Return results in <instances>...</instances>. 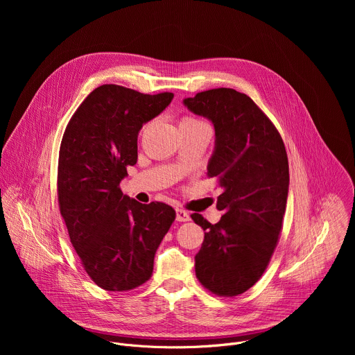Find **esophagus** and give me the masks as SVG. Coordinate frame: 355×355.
I'll use <instances>...</instances> for the list:
<instances>
[{
	"instance_id": "1",
	"label": "esophagus",
	"mask_w": 355,
	"mask_h": 355,
	"mask_svg": "<svg viewBox=\"0 0 355 355\" xmlns=\"http://www.w3.org/2000/svg\"><path fill=\"white\" fill-rule=\"evenodd\" d=\"M191 219L189 214L184 209H175V220L177 222H188Z\"/></svg>"
}]
</instances>
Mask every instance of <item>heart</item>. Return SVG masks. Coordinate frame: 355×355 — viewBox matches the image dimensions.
Segmentation results:
<instances>
[{"label":"heart","instance_id":"obj_1","mask_svg":"<svg viewBox=\"0 0 355 355\" xmlns=\"http://www.w3.org/2000/svg\"><path fill=\"white\" fill-rule=\"evenodd\" d=\"M198 122H200V121L193 119V118H189V116H187V118H184V119L181 121V123H198Z\"/></svg>","mask_w":355,"mask_h":355}]
</instances>
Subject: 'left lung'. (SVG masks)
Returning <instances> with one entry per match:
<instances>
[{
    "mask_svg": "<svg viewBox=\"0 0 355 355\" xmlns=\"http://www.w3.org/2000/svg\"><path fill=\"white\" fill-rule=\"evenodd\" d=\"M182 104L215 128L207 175L223 188L216 208L225 215L218 223L191 215L205 230L195 274L214 293L236 296L260 279L277 245L289 189L286 150L275 126L245 94L216 88Z\"/></svg>",
    "mask_w": 355,
    "mask_h": 355,
    "instance_id": "8db88e82",
    "label": "left lung"
}]
</instances>
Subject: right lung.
Returning <instances> with one entry per match:
<instances>
[{
	"instance_id": "right-lung-1",
	"label": "right lung",
	"mask_w": 355,
	"mask_h": 355,
	"mask_svg": "<svg viewBox=\"0 0 355 355\" xmlns=\"http://www.w3.org/2000/svg\"><path fill=\"white\" fill-rule=\"evenodd\" d=\"M173 92L141 94L121 85L95 88L70 119L58 170L60 214L91 279L129 291L153 272L155 254L175 219L163 202L123 195L126 167L137 162V136L173 101Z\"/></svg>"
}]
</instances>
